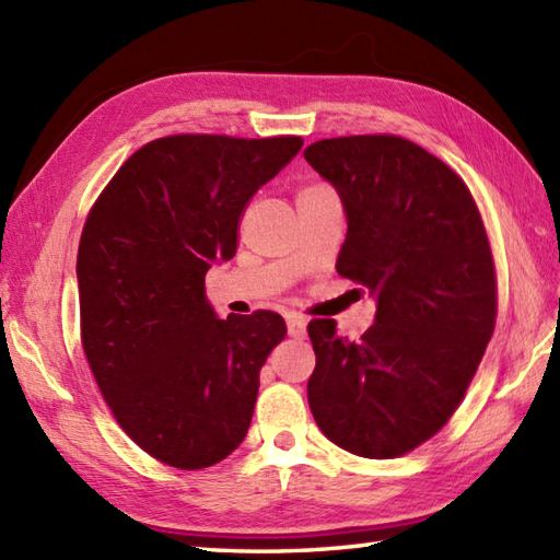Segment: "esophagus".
<instances>
[{
	"mask_svg": "<svg viewBox=\"0 0 560 560\" xmlns=\"http://www.w3.org/2000/svg\"><path fill=\"white\" fill-rule=\"evenodd\" d=\"M287 325H289V335H291V337H295V339L305 337L307 319H305L303 315H299V313H291V315L287 317Z\"/></svg>",
	"mask_w": 560,
	"mask_h": 560,
	"instance_id": "1",
	"label": "esophagus"
}]
</instances>
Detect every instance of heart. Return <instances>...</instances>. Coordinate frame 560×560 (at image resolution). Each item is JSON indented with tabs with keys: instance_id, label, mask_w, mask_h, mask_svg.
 <instances>
[{
	"instance_id": "1",
	"label": "heart",
	"mask_w": 560,
	"mask_h": 560,
	"mask_svg": "<svg viewBox=\"0 0 560 560\" xmlns=\"http://www.w3.org/2000/svg\"><path fill=\"white\" fill-rule=\"evenodd\" d=\"M317 187H323V185H307V187L301 189V192H311V189H317ZM301 192H299V195H301Z\"/></svg>"
}]
</instances>
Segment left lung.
Returning a JSON list of instances; mask_svg holds the SVG:
<instances>
[{"label":"left lung","mask_w":560,"mask_h":560,"mask_svg":"<svg viewBox=\"0 0 560 560\" xmlns=\"http://www.w3.org/2000/svg\"><path fill=\"white\" fill-rule=\"evenodd\" d=\"M305 161L349 219L337 271L377 299L359 341L311 319V411L331 443L392 459L431 440L467 395L498 315L489 235L467 183L397 135L319 139Z\"/></svg>","instance_id":"8db88e82"}]
</instances>
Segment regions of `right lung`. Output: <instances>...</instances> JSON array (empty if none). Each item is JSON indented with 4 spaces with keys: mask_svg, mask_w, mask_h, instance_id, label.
<instances>
[{
    "mask_svg": "<svg viewBox=\"0 0 560 560\" xmlns=\"http://www.w3.org/2000/svg\"><path fill=\"white\" fill-rule=\"evenodd\" d=\"M301 147L291 135L153 139L83 223V353L115 421L168 467H211L245 440L259 371L287 323L271 311L219 319L205 277L235 255L249 199Z\"/></svg>",
    "mask_w": 560,
    "mask_h": 560,
    "instance_id": "add662e5",
    "label": "right lung"
}]
</instances>
